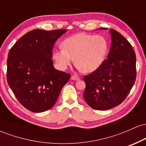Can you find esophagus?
<instances>
[{
  "label": "esophagus",
  "mask_w": 146,
  "mask_h": 146,
  "mask_svg": "<svg viewBox=\"0 0 146 146\" xmlns=\"http://www.w3.org/2000/svg\"><path fill=\"white\" fill-rule=\"evenodd\" d=\"M80 79V78L78 76H77V75H72L71 76V80H79Z\"/></svg>",
  "instance_id": "obj_1"
}]
</instances>
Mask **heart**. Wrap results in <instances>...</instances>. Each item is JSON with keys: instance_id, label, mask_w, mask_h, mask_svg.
<instances>
[{"instance_id": "b5f03b06", "label": "heart", "mask_w": 146, "mask_h": 146, "mask_svg": "<svg viewBox=\"0 0 146 146\" xmlns=\"http://www.w3.org/2000/svg\"><path fill=\"white\" fill-rule=\"evenodd\" d=\"M62 48L56 50L53 58L58 66L65 69L75 60L76 66L84 73L96 71L104 62L108 50V42L100 35L78 33L66 38Z\"/></svg>"}]
</instances>
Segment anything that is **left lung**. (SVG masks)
<instances>
[{
  "instance_id": "1",
  "label": "left lung",
  "mask_w": 146,
  "mask_h": 146,
  "mask_svg": "<svg viewBox=\"0 0 146 146\" xmlns=\"http://www.w3.org/2000/svg\"><path fill=\"white\" fill-rule=\"evenodd\" d=\"M110 33L112 42L108 58L96 71L83 78L86 83L84 99L95 110L119 105L136 80V55L132 45L116 30L110 29Z\"/></svg>"
}]
</instances>
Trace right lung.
Wrapping results in <instances>:
<instances>
[{
	"mask_svg": "<svg viewBox=\"0 0 146 146\" xmlns=\"http://www.w3.org/2000/svg\"><path fill=\"white\" fill-rule=\"evenodd\" d=\"M66 29H39L23 36L8 54L7 80L18 102L34 113L54 106L71 75L53 67V45Z\"/></svg>",
	"mask_w": 146,
	"mask_h": 146,
	"instance_id": "1",
	"label": "right lung"
}]
</instances>
